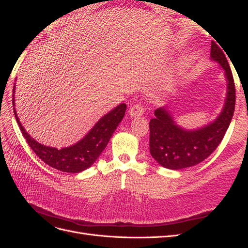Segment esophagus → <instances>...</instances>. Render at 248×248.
<instances>
[{
	"label": "esophagus",
	"mask_w": 248,
	"mask_h": 248,
	"mask_svg": "<svg viewBox=\"0 0 248 248\" xmlns=\"http://www.w3.org/2000/svg\"><path fill=\"white\" fill-rule=\"evenodd\" d=\"M144 112V107L141 104H134L129 109V114L131 117H137V116H140Z\"/></svg>",
	"instance_id": "esophagus-1"
}]
</instances>
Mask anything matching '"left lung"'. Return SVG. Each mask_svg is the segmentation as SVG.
<instances>
[{
  "label": "left lung",
  "mask_w": 248,
  "mask_h": 248,
  "mask_svg": "<svg viewBox=\"0 0 248 248\" xmlns=\"http://www.w3.org/2000/svg\"><path fill=\"white\" fill-rule=\"evenodd\" d=\"M211 58L224 69L228 79L226 103L211 124L197 130H185L176 125L167 108L154 111L150 121V153L163 168L181 170L205 160L221 142L235 110L236 89L232 70L221 48L211 42Z\"/></svg>",
  "instance_id": "8db88e82"
}]
</instances>
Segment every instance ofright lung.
I'll list each match as a JSON object with an SVG mask.
<instances>
[{"mask_svg": "<svg viewBox=\"0 0 248 248\" xmlns=\"http://www.w3.org/2000/svg\"><path fill=\"white\" fill-rule=\"evenodd\" d=\"M14 90H16V85L13 87V93L16 92ZM12 103L13 107L16 106L14 104V95L12 98ZM13 110L19 129L24 134L27 142L35 152V154L42 161L48 164L49 167L58 170L73 172L74 174V172L82 171L91 167L96 159L98 158V156L101 154L103 150L106 149L112 133L115 132L117 126L122 121L125 115L126 104H119L117 108L110 110L108 114L104 115L95 124L93 128L89 131L87 136L77 142L76 145L68 148H63L61 150L43 146L30 137L28 132L25 130L24 126L19 122L16 108H13Z\"/></svg>", "mask_w": 248, "mask_h": 248, "instance_id": "right-lung-1", "label": "right lung"}]
</instances>
